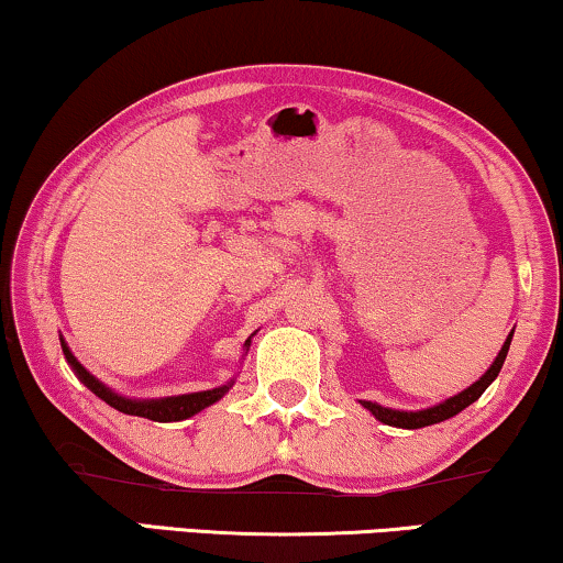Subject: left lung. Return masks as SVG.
<instances>
[{
  "mask_svg": "<svg viewBox=\"0 0 563 563\" xmlns=\"http://www.w3.org/2000/svg\"><path fill=\"white\" fill-rule=\"evenodd\" d=\"M510 342H512V331L508 334V339H505L500 354H497L495 362L489 364V369L485 372V375H482L474 385L466 387V390L454 395V398L439 402V406L423 408V410H395V408H383V406H377V402H369V400H362V406L367 408L379 423L395 426V429H423V426H433V423L446 421V418H454L456 413H462L466 406H472V402L477 400L489 385H493V379L500 375L503 362H505V357H508Z\"/></svg>",
  "mask_w": 563,
  "mask_h": 563,
  "instance_id": "obj_1",
  "label": "left lung"
}]
</instances>
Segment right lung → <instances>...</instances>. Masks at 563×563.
<instances>
[{"mask_svg":"<svg viewBox=\"0 0 563 563\" xmlns=\"http://www.w3.org/2000/svg\"><path fill=\"white\" fill-rule=\"evenodd\" d=\"M63 354H66V362L70 364V369L76 372L78 379L89 387L93 395H99L107 406H112L120 410V413L126 416H140V418H150V421H161V423H170V421H184V418H191L196 413H201L203 408L213 406V402L224 398L229 393V387L234 383H227L221 387H213V390H201V393H188V395H173V398H157V400H132V398H122L114 390H109L104 383H99L97 377L91 375L89 369L84 367L81 362L74 357V352L68 350L66 342L60 339ZM244 346H250V339L244 342Z\"/></svg>","mask_w":563,"mask_h":563,"instance_id":"obj_1","label":"right lung"}]
</instances>
